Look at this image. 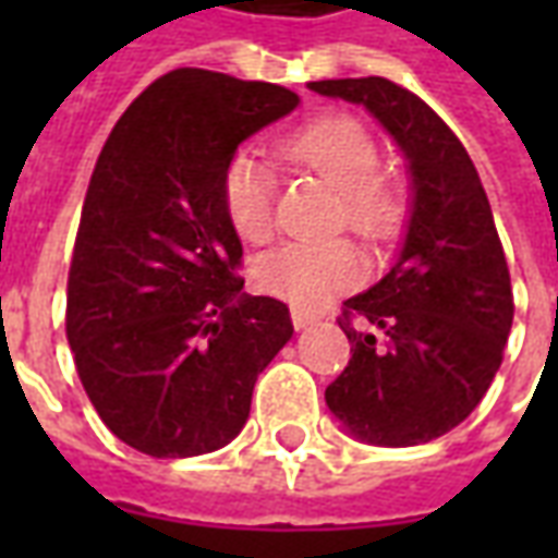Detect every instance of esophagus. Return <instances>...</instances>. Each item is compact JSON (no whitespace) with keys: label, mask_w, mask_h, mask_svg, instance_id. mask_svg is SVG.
Segmentation results:
<instances>
[{"label":"esophagus","mask_w":558,"mask_h":558,"mask_svg":"<svg viewBox=\"0 0 558 558\" xmlns=\"http://www.w3.org/2000/svg\"><path fill=\"white\" fill-rule=\"evenodd\" d=\"M290 316H292V326H295V328H307V326H314V323H316V314L304 311V307H292Z\"/></svg>","instance_id":"esophagus-1"}]
</instances>
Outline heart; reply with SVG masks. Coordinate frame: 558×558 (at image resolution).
I'll return each instance as SVG.
<instances>
[{
    "label": "heart",
    "mask_w": 558,
    "mask_h": 558,
    "mask_svg": "<svg viewBox=\"0 0 558 558\" xmlns=\"http://www.w3.org/2000/svg\"><path fill=\"white\" fill-rule=\"evenodd\" d=\"M287 167L314 172L335 187L331 227H347L367 242L398 235L410 194L398 172L379 163V140L367 122L352 113H319L287 131L275 143ZM220 203L235 235L247 244H266L278 230L275 175L251 151H235L220 175ZM364 275V256L350 239L292 242L268 251L254 263L256 287L302 307L350 290Z\"/></svg>",
    "instance_id": "b5f03b06"
}]
</instances>
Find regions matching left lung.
Listing matches in <instances>:
<instances>
[{"mask_svg": "<svg viewBox=\"0 0 558 558\" xmlns=\"http://www.w3.org/2000/svg\"><path fill=\"white\" fill-rule=\"evenodd\" d=\"M311 89L364 104L407 151L415 187L400 259L340 307L352 355L326 388L328 410L364 442H430L487 395L514 319L490 203L463 143L415 92L386 77Z\"/></svg>", "mask_w": 558, "mask_h": 558, "instance_id": "obj_1", "label": "left lung"}]
</instances>
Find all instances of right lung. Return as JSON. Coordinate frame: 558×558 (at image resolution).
I'll list each match as a JSON object with an SVG mask.
<instances>
[{
    "mask_svg": "<svg viewBox=\"0 0 558 558\" xmlns=\"http://www.w3.org/2000/svg\"><path fill=\"white\" fill-rule=\"evenodd\" d=\"M299 95L175 68L104 143L68 268L65 335L92 407L148 457L218 451L256 376L292 338L290 307L244 295L220 175L242 140Z\"/></svg>",
    "mask_w": 558,
    "mask_h": 558,
    "instance_id": "1",
    "label": "right lung"
}]
</instances>
